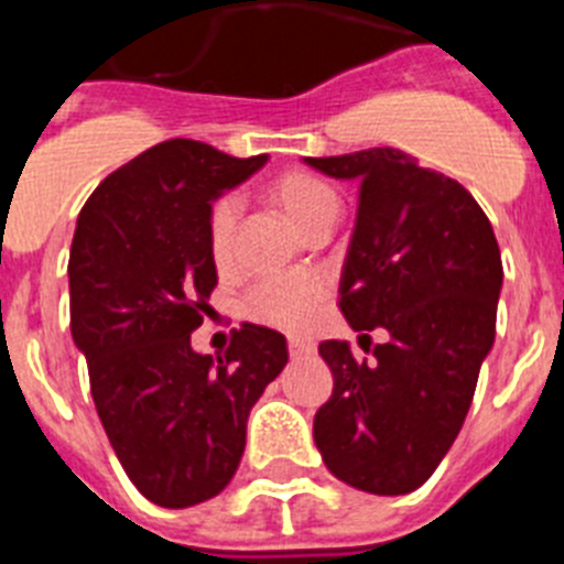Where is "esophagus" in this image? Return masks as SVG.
<instances>
[{
    "instance_id": "esophagus-1",
    "label": "esophagus",
    "mask_w": 564,
    "mask_h": 564,
    "mask_svg": "<svg viewBox=\"0 0 564 564\" xmlns=\"http://www.w3.org/2000/svg\"><path fill=\"white\" fill-rule=\"evenodd\" d=\"M288 352H291V358H307V356H313V344L311 341H291L288 344Z\"/></svg>"
}]
</instances>
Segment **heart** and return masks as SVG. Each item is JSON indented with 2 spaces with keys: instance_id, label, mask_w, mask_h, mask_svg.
I'll list each match as a JSON object with an SVG mask.
<instances>
[{
  "instance_id": "b5f03b06",
  "label": "heart",
  "mask_w": 564,
  "mask_h": 564,
  "mask_svg": "<svg viewBox=\"0 0 564 564\" xmlns=\"http://www.w3.org/2000/svg\"><path fill=\"white\" fill-rule=\"evenodd\" d=\"M271 200L293 220L299 231H311L316 223L336 220L338 197L330 183L311 172H282L273 177L268 186ZM242 203L237 194H223L208 208L206 239L208 253L214 265L226 268L234 259V237H237V223ZM327 296V279L322 273L299 271V273H276V276L259 279L257 285L246 293V316L259 325L273 327V330L302 336L313 327L318 316V307Z\"/></svg>"
}]
</instances>
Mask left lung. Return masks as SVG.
Returning <instances> with one entry per match:
<instances>
[{
    "label": "left lung",
    "mask_w": 564,
    "mask_h": 564,
    "mask_svg": "<svg viewBox=\"0 0 564 564\" xmlns=\"http://www.w3.org/2000/svg\"><path fill=\"white\" fill-rule=\"evenodd\" d=\"M307 166L358 181V212L338 307L352 330L390 338L358 361L322 341L333 395L313 441L338 480L370 495H410L452 449L495 344L502 259L495 228L457 181L378 147Z\"/></svg>",
    "instance_id": "8db88e82"
}]
</instances>
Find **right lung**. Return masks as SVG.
<instances>
[{"instance_id": "right-lung-1", "label": "right lung", "mask_w": 564, "mask_h": 564, "mask_svg": "<svg viewBox=\"0 0 564 564\" xmlns=\"http://www.w3.org/2000/svg\"><path fill=\"white\" fill-rule=\"evenodd\" d=\"M265 161L174 138L115 169L78 214L69 330L115 455L154 506L220 495L251 406L288 364L285 336L248 322L226 356L192 350L217 285L208 208Z\"/></svg>"}]
</instances>
